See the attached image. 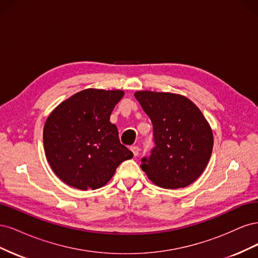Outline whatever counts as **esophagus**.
I'll return each instance as SVG.
<instances>
[{
  "mask_svg": "<svg viewBox=\"0 0 258 258\" xmlns=\"http://www.w3.org/2000/svg\"><path fill=\"white\" fill-rule=\"evenodd\" d=\"M130 150L132 151V153H134V155H135V156H138V155H139V153H140V148H139V146H136V145L131 146V147H130Z\"/></svg>",
  "mask_w": 258,
  "mask_h": 258,
  "instance_id": "1",
  "label": "esophagus"
}]
</instances>
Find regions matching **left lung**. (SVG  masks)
<instances>
[{
	"instance_id": "8db88e82",
	"label": "left lung",
	"mask_w": 258,
	"mask_h": 258,
	"mask_svg": "<svg viewBox=\"0 0 258 258\" xmlns=\"http://www.w3.org/2000/svg\"><path fill=\"white\" fill-rule=\"evenodd\" d=\"M136 99L153 123L155 146L141 168L162 188L194 183L204 172L213 148V134L199 108L170 92L138 91Z\"/></svg>"
}]
</instances>
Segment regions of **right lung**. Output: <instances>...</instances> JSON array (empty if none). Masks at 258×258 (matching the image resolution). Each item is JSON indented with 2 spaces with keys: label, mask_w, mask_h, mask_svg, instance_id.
Here are the masks:
<instances>
[{
  "label": "right lung",
  "mask_w": 258,
  "mask_h": 258,
  "mask_svg": "<svg viewBox=\"0 0 258 258\" xmlns=\"http://www.w3.org/2000/svg\"><path fill=\"white\" fill-rule=\"evenodd\" d=\"M121 90L85 89L60 103L45 122L46 158L54 173L77 189L104 186L120 163L134 157L110 116Z\"/></svg>",
  "instance_id": "1"
}]
</instances>
